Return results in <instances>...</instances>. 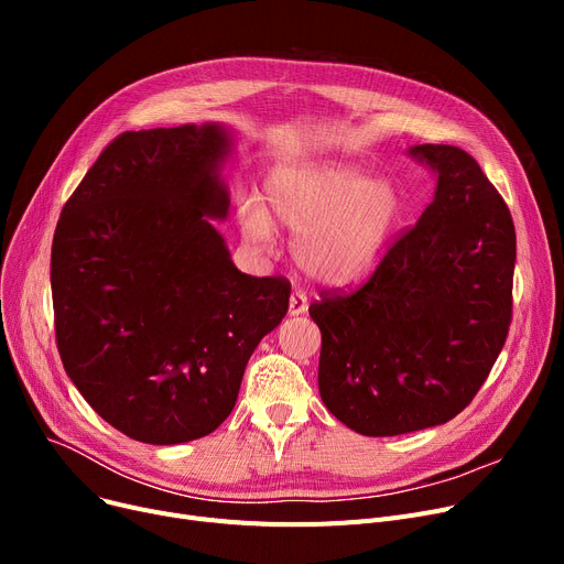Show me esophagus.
<instances>
[{
    "label": "esophagus",
    "instance_id": "esophagus-1",
    "mask_svg": "<svg viewBox=\"0 0 564 564\" xmlns=\"http://www.w3.org/2000/svg\"><path fill=\"white\" fill-rule=\"evenodd\" d=\"M306 308H308L306 294H304L302 290H292V294H290V302H288V311H290V315H302V313H306Z\"/></svg>",
    "mask_w": 564,
    "mask_h": 564
}]
</instances>
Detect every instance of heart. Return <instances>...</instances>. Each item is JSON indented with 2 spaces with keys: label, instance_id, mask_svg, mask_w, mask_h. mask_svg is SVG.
<instances>
[{
  "label": "heart",
  "instance_id": "1",
  "mask_svg": "<svg viewBox=\"0 0 564 564\" xmlns=\"http://www.w3.org/2000/svg\"><path fill=\"white\" fill-rule=\"evenodd\" d=\"M267 205L276 221L297 230L292 256L300 270L332 285L370 272L400 215V196L389 181L366 177L364 169L340 162H294L272 169ZM240 226L249 242H272L274 226L260 200H242Z\"/></svg>",
  "mask_w": 564,
  "mask_h": 564
}]
</instances>
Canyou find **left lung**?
Returning <instances> with one entry per match:
<instances>
[{
  "label": "left lung",
  "mask_w": 564,
  "mask_h": 564,
  "mask_svg": "<svg viewBox=\"0 0 564 564\" xmlns=\"http://www.w3.org/2000/svg\"><path fill=\"white\" fill-rule=\"evenodd\" d=\"M436 173L419 224L366 283L319 294L322 402L349 430L395 436L448 423L476 398L512 322L510 207L457 145L409 151Z\"/></svg>",
  "instance_id": "obj_1"
}]
</instances>
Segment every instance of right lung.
<instances>
[{
    "instance_id": "obj_1",
    "label": "right lung",
    "mask_w": 564,
    "mask_h": 564,
    "mask_svg": "<svg viewBox=\"0 0 564 564\" xmlns=\"http://www.w3.org/2000/svg\"><path fill=\"white\" fill-rule=\"evenodd\" d=\"M215 123L118 134L66 200L52 242L54 334L100 419L173 446L215 432L247 361L288 313L283 276L232 264Z\"/></svg>"
}]
</instances>
